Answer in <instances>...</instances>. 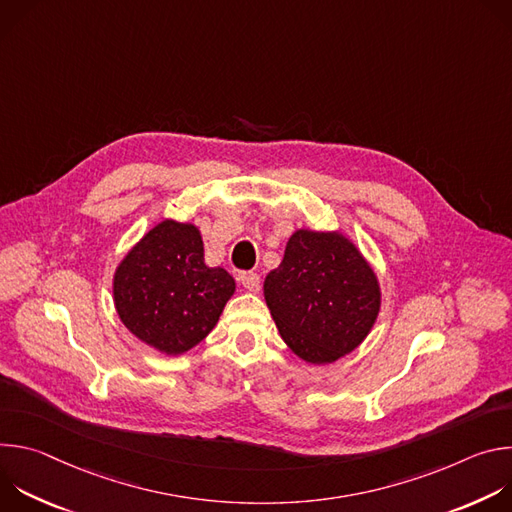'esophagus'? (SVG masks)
Returning <instances> with one entry per match:
<instances>
[{
  "label": "esophagus",
  "mask_w": 512,
  "mask_h": 512,
  "mask_svg": "<svg viewBox=\"0 0 512 512\" xmlns=\"http://www.w3.org/2000/svg\"><path fill=\"white\" fill-rule=\"evenodd\" d=\"M239 279H241L243 287L249 291H259V287H261V277L255 271H243L239 275Z\"/></svg>",
  "instance_id": "1"
}]
</instances>
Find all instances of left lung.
Returning <instances> with one entry per match:
<instances>
[{"label": "left lung", "instance_id": "obj_1", "mask_svg": "<svg viewBox=\"0 0 512 512\" xmlns=\"http://www.w3.org/2000/svg\"><path fill=\"white\" fill-rule=\"evenodd\" d=\"M263 291L285 344L312 364L352 352L371 332L381 308L373 269L338 233L291 235Z\"/></svg>", "mask_w": 512, "mask_h": 512}]
</instances>
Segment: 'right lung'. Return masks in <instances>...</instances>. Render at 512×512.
Here are the masks:
<instances>
[{
  "label": "right lung",
  "mask_w": 512,
  "mask_h": 512,
  "mask_svg": "<svg viewBox=\"0 0 512 512\" xmlns=\"http://www.w3.org/2000/svg\"><path fill=\"white\" fill-rule=\"evenodd\" d=\"M233 294L235 279L223 267L204 265L198 229L176 221L145 235L113 279L121 322L164 354H182L204 340Z\"/></svg>",
  "instance_id": "right-lung-1"
}]
</instances>
